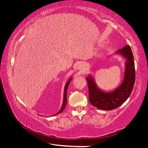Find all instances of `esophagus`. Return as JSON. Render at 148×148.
<instances>
[{
  "mask_svg": "<svg viewBox=\"0 0 148 148\" xmlns=\"http://www.w3.org/2000/svg\"><path fill=\"white\" fill-rule=\"evenodd\" d=\"M84 67L82 65H79L78 66V68H77V70H79V71H84Z\"/></svg>",
  "mask_w": 148,
  "mask_h": 148,
  "instance_id": "1",
  "label": "esophagus"
}]
</instances>
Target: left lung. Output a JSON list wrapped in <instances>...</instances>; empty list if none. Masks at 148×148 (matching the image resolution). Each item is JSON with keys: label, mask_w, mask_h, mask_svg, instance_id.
Returning <instances> with one entry per match:
<instances>
[{"label": "left lung", "mask_w": 148, "mask_h": 148, "mask_svg": "<svg viewBox=\"0 0 148 148\" xmlns=\"http://www.w3.org/2000/svg\"><path fill=\"white\" fill-rule=\"evenodd\" d=\"M114 55L122 57L125 61L124 76L121 84L114 91L105 92L99 88L91 74L86 77L89 88V101L92 106L104 110L117 108L129 98L135 82L134 57L129 46L117 51Z\"/></svg>", "instance_id": "1"}]
</instances>
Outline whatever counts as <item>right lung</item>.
<instances>
[{"instance_id": "obj_1", "label": "right lung", "mask_w": 148, "mask_h": 148, "mask_svg": "<svg viewBox=\"0 0 148 148\" xmlns=\"http://www.w3.org/2000/svg\"><path fill=\"white\" fill-rule=\"evenodd\" d=\"M72 79V76H71L69 77V79L68 81H67L66 85H65V87H64V98H63V102H62V106L61 108V109H60L59 111L57 112L56 114L55 115H57L60 113H61V112L63 111V110L64 109L65 106H66V103H67V90H68V87L69 86L70 84V82H71V80Z\"/></svg>"}]
</instances>
